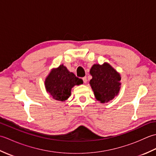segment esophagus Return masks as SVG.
Masks as SVG:
<instances>
[{"mask_svg":"<svg viewBox=\"0 0 156 156\" xmlns=\"http://www.w3.org/2000/svg\"><path fill=\"white\" fill-rule=\"evenodd\" d=\"M82 80H83V82H84V83H87V78L86 77V76H85V77L82 78Z\"/></svg>","mask_w":156,"mask_h":156,"instance_id":"obj_1","label":"esophagus"}]
</instances>
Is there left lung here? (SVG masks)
<instances>
[{
    "label": "left lung",
    "mask_w": 156,
    "mask_h": 156,
    "mask_svg": "<svg viewBox=\"0 0 156 156\" xmlns=\"http://www.w3.org/2000/svg\"><path fill=\"white\" fill-rule=\"evenodd\" d=\"M92 78L90 81L96 98L107 102L117 96L120 90V74L107 63L94 64L90 69Z\"/></svg>",
    "instance_id": "8db88e82"
}]
</instances>
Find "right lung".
<instances>
[{"mask_svg": "<svg viewBox=\"0 0 156 156\" xmlns=\"http://www.w3.org/2000/svg\"><path fill=\"white\" fill-rule=\"evenodd\" d=\"M83 83L79 78L69 72L64 65L53 69L45 79L46 90L55 100L65 101L71 94V89L75 85Z\"/></svg>", "mask_w": 156, "mask_h": 156, "instance_id": "obj_1", "label": "right lung"}]
</instances>
